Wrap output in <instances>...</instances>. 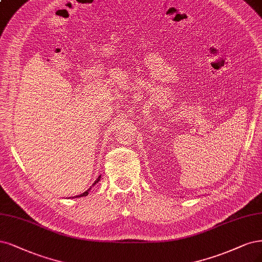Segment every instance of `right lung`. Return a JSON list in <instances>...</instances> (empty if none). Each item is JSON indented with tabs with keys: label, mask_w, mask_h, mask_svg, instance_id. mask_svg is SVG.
I'll list each match as a JSON object with an SVG mask.
<instances>
[{
	"label": "right lung",
	"mask_w": 262,
	"mask_h": 262,
	"mask_svg": "<svg viewBox=\"0 0 262 262\" xmlns=\"http://www.w3.org/2000/svg\"><path fill=\"white\" fill-rule=\"evenodd\" d=\"M100 180H101V176H100V177H98V178L96 179V181H95V182L93 183V185H95V184H96V183H97L98 181H100ZM93 185H92V186H93ZM90 189H91V187H90V188L88 189V191H85L84 193H82V194H80V195H77L76 197H82V196H86V195L89 194V191H90Z\"/></svg>",
	"instance_id": "add662e5"
}]
</instances>
